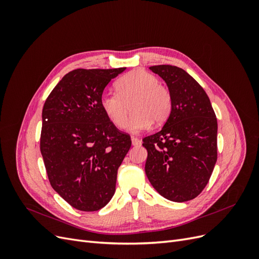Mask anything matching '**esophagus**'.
Instances as JSON below:
<instances>
[{"mask_svg":"<svg viewBox=\"0 0 259 259\" xmlns=\"http://www.w3.org/2000/svg\"><path fill=\"white\" fill-rule=\"evenodd\" d=\"M132 144L133 146H138L140 145V140L137 137H132Z\"/></svg>","mask_w":259,"mask_h":259,"instance_id":"34e87169","label":"esophagus"}]
</instances>
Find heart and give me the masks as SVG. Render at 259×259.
Wrapping results in <instances>:
<instances>
[{"label":"heart","instance_id":"b5f03b06","mask_svg":"<svg viewBox=\"0 0 259 259\" xmlns=\"http://www.w3.org/2000/svg\"><path fill=\"white\" fill-rule=\"evenodd\" d=\"M116 93L105 92L100 97V108L107 119L115 127L123 128L132 103L133 113L126 123V128L139 133L150 126L151 123L161 124L171 110V96L158 77L145 70H134L122 76L115 83Z\"/></svg>","mask_w":259,"mask_h":259}]
</instances>
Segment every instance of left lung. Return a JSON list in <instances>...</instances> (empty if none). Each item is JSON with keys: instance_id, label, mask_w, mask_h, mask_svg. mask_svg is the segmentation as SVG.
Instances as JSON below:
<instances>
[{"instance_id": "obj_1", "label": "left lung", "mask_w": 259, "mask_h": 259, "mask_svg": "<svg viewBox=\"0 0 259 259\" xmlns=\"http://www.w3.org/2000/svg\"><path fill=\"white\" fill-rule=\"evenodd\" d=\"M149 69L165 81L171 110L162 130L143 139L146 175L162 197L189 201L204 189L217 161L216 115L205 91L184 69Z\"/></svg>"}]
</instances>
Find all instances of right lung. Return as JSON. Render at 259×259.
<instances>
[{"instance_id": "1", "label": "right lung", "mask_w": 259, "mask_h": 259, "mask_svg": "<svg viewBox=\"0 0 259 259\" xmlns=\"http://www.w3.org/2000/svg\"><path fill=\"white\" fill-rule=\"evenodd\" d=\"M125 69H75L45 100L40 149L46 173L53 189L79 210L108 204L132 145L100 108L107 84Z\"/></svg>"}]
</instances>
